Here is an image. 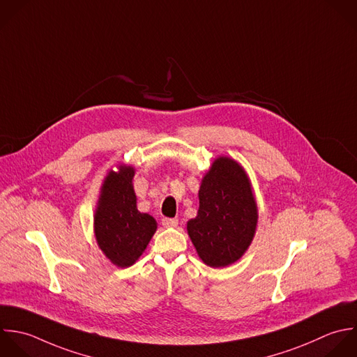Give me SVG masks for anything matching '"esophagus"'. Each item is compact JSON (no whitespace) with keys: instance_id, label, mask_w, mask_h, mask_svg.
Instances as JSON below:
<instances>
[{"instance_id":"esophagus-1","label":"esophagus","mask_w":357,"mask_h":357,"mask_svg":"<svg viewBox=\"0 0 357 357\" xmlns=\"http://www.w3.org/2000/svg\"><path fill=\"white\" fill-rule=\"evenodd\" d=\"M162 225L165 228H175V227H178V220L176 218H164Z\"/></svg>"}]
</instances>
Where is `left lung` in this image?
I'll return each mask as SVG.
<instances>
[{"instance_id": "left-lung-1", "label": "left lung", "mask_w": 357, "mask_h": 357, "mask_svg": "<svg viewBox=\"0 0 357 357\" xmlns=\"http://www.w3.org/2000/svg\"><path fill=\"white\" fill-rule=\"evenodd\" d=\"M259 208L245 168L227 155L217 157L199 189L197 215L188 221V235L213 268L236 263L256 235Z\"/></svg>"}]
</instances>
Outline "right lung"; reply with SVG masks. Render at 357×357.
<instances>
[{"mask_svg":"<svg viewBox=\"0 0 357 357\" xmlns=\"http://www.w3.org/2000/svg\"><path fill=\"white\" fill-rule=\"evenodd\" d=\"M135 167L119 164L105 175L94 211V236L100 250L116 267L136 263L157 231V221L136 206Z\"/></svg>","mask_w":357,"mask_h":357,"instance_id":"add662e5","label":"right lung"}]
</instances>
